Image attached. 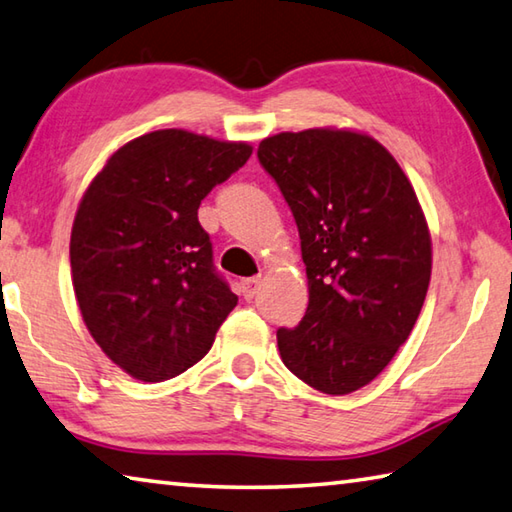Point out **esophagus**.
Here are the masks:
<instances>
[{
    "mask_svg": "<svg viewBox=\"0 0 512 512\" xmlns=\"http://www.w3.org/2000/svg\"><path fill=\"white\" fill-rule=\"evenodd\" d=\"M259 288V277H246V280L239 282V291L244 295V300H253Z\"/></svg>",
    "mask_w": 512,
    "mask_h": 512,
    "instance_id": "esophagus-1",
    "label": "esophagus"
}]
</instances>
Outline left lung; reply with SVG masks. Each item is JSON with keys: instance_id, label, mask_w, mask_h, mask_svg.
<instances>
[{"instance_id": "obj_1", "label": "left lung", "mask_w": 512, "mask_h": 512, "mask_svg": "<svg viewBox=\"0 0 512 512\" xmlns=\"http://www.w3.org/2000/svg\"><path fill=\"white\" fill-rule=\"evenodd\" d=\"M300 232L309 306L277 329L284 365L318 392L371 383L410 336L432 275V239L401 165L367 134L282 132L259 143Z\"/></svg>"}]
</instances>
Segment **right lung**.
Masks as SVG:
<instances>
[{"label":"right lung","mask_w":512,"mask_h":512,"mask_svg":"<svg viewBox=\"0 0 512 512\" xmlns=\"http://www.w3.org/2000/svg\"><path fill=\"white\" fill-rule=\"evenodd\" d=\"M250 154L248 143L159 129L111 154L82 194L73 291L98 347L136 380L190 369L237 306L197 212Z\"/></svg>","instance_id":"add662e5"}]
</instances>
